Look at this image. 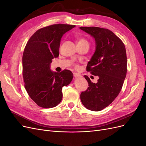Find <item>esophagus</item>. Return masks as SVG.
Segmentation results:
<instances>
[{
	"instance_id": "34e87169",
	"label": "esophagus",
	"mask_w": 146,
	"mask_h": 146,
	"mask_svg": "<svg viewBox=\"0 0 146 146\" xmlns=\"http://www.w3.org/2000/svg\"><path fill=\"white\" fill-rule=\"evenodd\" d=\"M74 76L75 78H77L80 77H81V75L78 74V73H77V72H74Z\"/></svg>"
}]
</instances>
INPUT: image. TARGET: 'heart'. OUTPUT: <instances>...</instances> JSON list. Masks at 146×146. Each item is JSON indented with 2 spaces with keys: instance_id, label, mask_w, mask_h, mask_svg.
I'll use <instances>...</instances> for the list:
<instances>
[{
  "instance_id": "obj_1",
  "label": "heart",
  "mask_w": 146,
  "mask_h": 146,
  "mask_svg": "<svg viewBox=\"0 0 146 146\" xmlns=\"http://www.w3.org/2000/svg\"><path fill=\"white\" fill-rule=\"evenodd\" d=\"M80 43H88V42L86 39H84V38H81V39H79L78 44H80Z\"/></svg>"
}]
</instances>
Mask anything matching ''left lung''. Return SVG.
<instances>
[{"label": "left lung", "mask_w": 146, "mask_h": 146, "mask_svg": "<svg viewBox=\"0 0 146 146\" xmlns=\"http://www.w3.org/2000/svg\"><path fill=\"white\" fill-rule=\"evenodd\" d=\"M80 29L94 39L96 50L88 63L86 70L98 76L92 83L85 76L89 87L80 94L83 105L99 111L112 103L120 92L127 74V55L124 44L111 31L96 27Z\"/></svg>", "instance_id": "obj_1"}]
</instances>
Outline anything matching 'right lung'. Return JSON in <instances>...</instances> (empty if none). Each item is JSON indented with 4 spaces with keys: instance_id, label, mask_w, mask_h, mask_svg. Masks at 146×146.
<instances>
[{
    "instance_id": "obj_1",
    "label": "right lung",
    "mask_w": 146,
    "mask_h": 146,
    "mask_svg": "<svg viewBox=\"0 0 146 146\" xmlns=\"http://www.w3.org/2000/svg\"><path fill=\"white\" fill-rule=\"evenodd\" d=\"M75 27L68 24H54L39 29L29 39L23 56V74L28 94L39 107H56L63 98L62 88L71 82L73 74L50 69L52 60L59 56L61 39Z\"/></svg>"
}]
</instances>
